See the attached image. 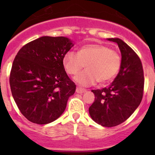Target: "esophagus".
Wrapping results in <instances>:
<instances>
[{"instance_id":"obj_1","label":"esophagus","mask_w":155,"mask_h":155,"mask_svg":"<svg viewBox=\"0 0 155 155\" xmlns=\"http://www.w3.org/2000/svg\"><path fill=\"white\" fill-rule=\"evenodd\" d=\"M76 92H77L78 94H82V93H85V91H86V90L84 88H82V87H76Z\"/></svg>"}]
</instances>
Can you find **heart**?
<instances>
[{
  "label": "heart",
  "instance_id": "1",
  "mask_svg": "<svg viewBox=\"0 0 155 155\" xmlns=\"http://www.w3.org/2000/svg\"><path fill=\"white\" fill-rule=\"evenodd\" d=\"M121 64L120 54L102 44L85 45L77 53L68 51L63 57V65L68 74H76L85 66L86 70L74 77L82 86H90L97 81L99 83L111 81L119 71Z\"/></svg>",
  "mask_w": 155,
  "mask_h": 155
}]
</instances>
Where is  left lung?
I'll return each mask as SVG.
<instances>
[{
    "label": "left lung",
    "instance_id": "obj_1",
    "mask_svg": "<svg viewBox=\"0 0 155 155\" xmlns=\"http://www.w3.org/2000/svg\"><path fill=\"white\" fill-rule=\"evenodd\" d=\"M118 44L121 54L119 73L107 87L92 90L95 100L89 107L92 119L111 127L125 121L140 106L144 90V73L140 58L119 38H109Z\"/></svg>",
    "mask_w": 155,
    "mask_h": 155
}]
</instances>
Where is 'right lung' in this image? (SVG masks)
<instances>
[{"label": "right lung", "mask_w": 155, "mask_h": 155, "mask_svg": "<svg viewBox=\"0 0 155 155\" xmlns=\"http://www.w3.org/2000/svg\"><path fill=\"white\" fill-rule=\"evenodd\" d=\"M73 46L64 37H41L25 45L12 63L10 85L13 99L28 120L51 123L64 112L76 85L68 77L63 57Z\"/></svg>", "instance_id": "add662e5"}]
</instances>
